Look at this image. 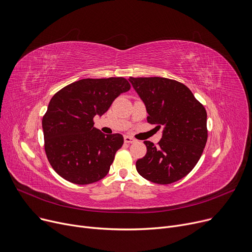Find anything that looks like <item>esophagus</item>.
<instances>
[{"label": "esophagus", "mask_w": 252, "mask_h": 252, "mask_svg": "<svg viewBox=\"0 0 252 252\" xmlns=\"http://www.w3.org/2000/svg\"><path fill=\"white\" fill-rule=\"evenodd\" d=\"M125 142L126 143H134V142H136V139L133 138V137H129V136H125Z\"/></svg>", "instance_id": "obj_1"}]
</instances>
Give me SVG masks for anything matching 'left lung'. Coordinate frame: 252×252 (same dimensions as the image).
I'll use <instances>...</instances> for the list:
<instances>
[{
  "label": "left lung",
  "instance_id": "8db88e82",
  "mask_svg": "<svg viewBox=\"0 0 252 252\" xmlns=\"http://www.w3.org/2000/svg\"><path fill=\"white\" fill-rule=\"evenodd\" d=\"M143 101L147 122L162 126V136L156 146L144 141L147 152L137 160L142 177L158 184H170L194 168L205 148L207 112L188 86L162 77H129Z\"/></svg>",
  "mask_w": 252,
  "mask_h": 252
}]
</instances>
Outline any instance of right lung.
Segmentation results:
<instances>
[{
    "instance_id": "right-lung-1",
    "label": "right lung",
    "mask_w": 252,
    "mask_h": 252,
    "mask_svg": "<svg viewBox=\"0 0 252 252\" xmlns=\"http://www.w3.org/2000/svg\"><path fill=\"white\" fill-rule=\"evenodd\" d=\"M129 89L123 77L87 78L64 86L51 97L42 127L48 161L61 177L84 185L108 174L124 137L103 134L94 127V117L103 115Z\"/></svg>"
}]
</instances>
